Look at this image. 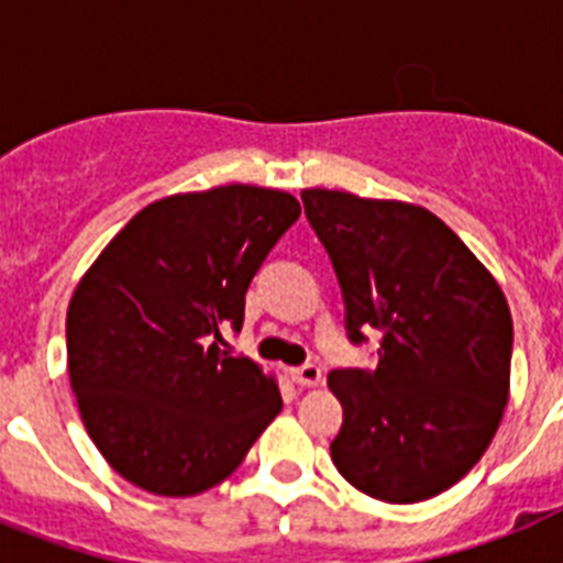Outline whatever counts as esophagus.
<instances>
[{"label": "esophagus", "instance_id": "1", "mask_svg": "<svg viewBox=\"0 0 563 563\" xmlns=\"http://www.w3.org/2000/svg\"><path fill=\"white\" fill-rule=\"evenodd\" d=\"M290 377L292 383H298V386H318L321 383V366H316V363H305V366H296V369H290Z\"/></svg>", "mask_w": 563, "mask_h": 563}]
</instances>
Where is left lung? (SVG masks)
<instances>
[{
	"instance_id": "left-lung-1",
	"label": "left lung",
	"mask_w": 563,
	"mask_h": 563,
	"mask_svg": "<svg viewBox=\"0 0 563 563\" xmlns=\"http://www.w3.org/2000/svg\"><path fill=\"white\" fill-rule=\"evenodd\" d=\"M305 213L335 267L346 335L383 332L375 369H335L332 462L389 505L449 490L482 460L510 395L505 292L440 217L395 200L307 188Z\"/></svg>"
}]
</instances>
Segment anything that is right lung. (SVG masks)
<instances>
[{
	"label": "right lung",
	"instance_id": "obj_1",
	"mask_svg": "<svg viewBox=\"0 0 563 563\" xmlns=\"http://www.w3.org/2000/svg\"><path fill=\"white\" fill-rule=\"evenodd\" d=\"M292 194L220 186L134 213L67 310V366L87 434L132 485L194 496L220 485L282 411L271 375L220 350L245 292L298 220Z\"/></svg>",
	"mask_w": 563,
	"mask_h": 563
}]
</instances>
